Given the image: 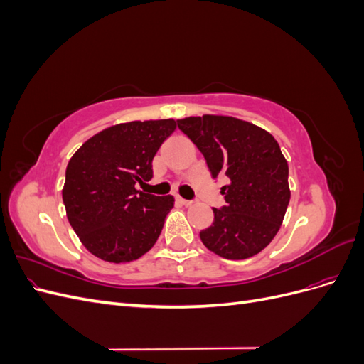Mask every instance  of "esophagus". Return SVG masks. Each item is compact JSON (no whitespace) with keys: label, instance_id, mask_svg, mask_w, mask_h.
Instances as JSON below:
<instances>
[{"label":"esophagus","instance_id":"1","mask_svg":"<svg viewBox=\"0 0 364 364\" xmlns=\"http://www.w3.org/2000/svg\"><path fill=\"white\" fill-rule=\"evenodd\" d=\"M176 200H178L181 205H183V206H190L193 202L191 200H186V199H182V197L181 196H178V197H176Z\"/></svg>","mask_w":364,"mask_h":364}]
</instances>
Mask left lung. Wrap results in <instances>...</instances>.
I'll list each match as a JSON object with an SVG mask.
<instances>
[{"instance_id":"1","label":"left lung","mask_w":364,"mask_h":364,"mask_svg":"<svg viewBox=\"0 0 364 364\" xmlns=\"http://www.w3.org/2000/svg\"><path fill=\"white\" fill-rule=\"evenodd\" d=\"M178 126L202 151L209 171L223 173L226 206L213 208L214 223L202 243L226 259L257 255L278 234L290 202L289 164L267 130L226 115L186 117Z\"/></svg>"}]
</instances>
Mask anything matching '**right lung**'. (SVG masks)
<instances>
[{
  "label": "right lung",
  "mask_w": 364,
  "mask_h": 364,
  "mask_svg": "<svg viewBox=\"0 0 364 364\" xmlns=\"http://www.w3.org/2000/svg\"><path fill=\"white\" fill-rule=\"evenodd\" d=\"M176 126L173 118L119 123L85 141L70 159L62 199L74 232L97 258L130 262L155 246L174 197L135 186L153 178V158Z\"/></svg>",
  "instance_id": "add662e5"
}]
</instances>
